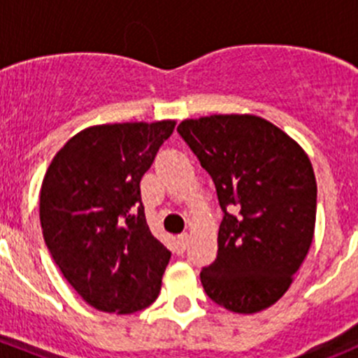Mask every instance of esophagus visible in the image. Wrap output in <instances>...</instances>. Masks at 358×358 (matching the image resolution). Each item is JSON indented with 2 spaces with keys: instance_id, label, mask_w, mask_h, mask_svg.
<instances>
[{
  "instance_id": "obj_1",
  "label": "esophagus",
  "mask_w": 358,
  "mask_h": 358,
  "mask_svg": "<svg viewBox=\"0 0 358 358\" xmlns=\"http://www.w3.org/2000/svg\"><path fill=\"white\" fill-rule=\"evenodd\" d=\"M187 244H189V236L187 234H182V236L176 237V246H178V251H185Z\"/></svg>"
}]
</instances>
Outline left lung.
<instances>
[{"label":"left lung","instance_id":"8db88e82","mask_svg":"<svg viewBox=\"0 0 358 358\" xmlns=\"http://www.w3.org/2000/svg\"><path fill=\"white\" fill-rule=\"evenodd\" d=\"M216 187L218 255L201 272L206 294L230 312L273 305L308 252L317 183L310 159L256 115L187 119L176 128Z\"/></svg>","mask_w":358,"mask_h":358}]
</instances>
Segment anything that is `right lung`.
Wrapping results in <instances>:
<instances>
[{"mask_svg":"<svg viewBox=\"0 0 358 358\" xmlns=\"http://www.w3.org/2000/svg\"><path fill=\"white\" fill-rule=\"evenodd\" d=\"M175 121L86 128L57 152L43 180L45 243L93 308L133 313L156 301L171 252L152 236L140 182Z\"/></svg>","mask_w":358,"mask_h":358,"instance_id":"right-lung-1","label":"right lung"}]
</instances>
